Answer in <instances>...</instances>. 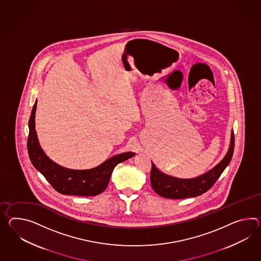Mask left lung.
Instances as JSON below:
<instances>
[{
    "instance_id": "obj_1",
    "label": "left lung",
    "mask_w": 261,
    "mask_h": 261,
    "mask_svg": "<svg viewBox=\"0 0 261 261\" xmlns=\"http://www.w3.org/2000/svg\"><path fill=\"white\" fill-rule=\"evenodd\" d=\"M234 132L231 131L230 145L226 154L215 167L202 175L194 178H178L168 175L161 172L152 162L151 170V185L153 191L159 196L168 199H184V198L196 197L208 191L215 184L218 178L223 173L224 169L228 166L235 145Z\"/></svg>"
}]
</instances>
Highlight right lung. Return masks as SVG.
Returning a JSON list of instances; mask_svg holds the SVG:
<instances>
[{
	"mask_svg": "<svg viewBox=\"0 0 261 261\" xmlns=\"http://www.w3.org/2000/svg\"><path fill=\"white\" fill-rule=\"evenodd\" d=\"M37 100L29 120V137L27 142L29 158L34 167L40 172L56 191L64 195L95 196L108 187L115 167L134 156L133 152L113 155L102 164L89 170H71L58 165L49 159L38 142L36 131Z\"/></svg>",
	"mask_w": 261,
	"mask_h": 261,
	"instance_id": "1",
	"label": "right lung"
}]
</instances>
